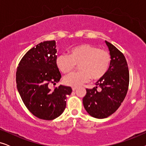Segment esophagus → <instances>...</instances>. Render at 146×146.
I'll list each match as a JSON object with an SVG mask.
<instances>
[{
  "instance_id": "34e87169",
  "label": "esophagus",
  "mask_w": 146,
  "mask_h": 146,
  "mask_svg": "<svg viewBox=\"0 0 146 146\" xmlns=\"http://www.w3.org/2000/svg\"><path fill=\"white\" fill-rule=\"evenodd\" d=\"M72 89L73 91H75L77 89V88L76 87H72Z\"/></svg>"
}]
</instances>
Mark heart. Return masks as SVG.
<instances>
[{"label":"heart","instance_id":"obj_1","mask_svg":"<svg viewBox=\"0 0 146 146\" xmlns=\"http://www.w3.org/2000/svg\"><path fill=\"white\" fill-rule=\"evenodd\" d=\"M111 62L110 53L96 46L82 44L70 50V54H62L56 58L58 69L68 74L79 64L80 71L72 73L64 78V83L69 86L77 87L88 81L102 78L108 70Z\"/></svg>","mask_w":146,"mask_h":146}]
</instances>
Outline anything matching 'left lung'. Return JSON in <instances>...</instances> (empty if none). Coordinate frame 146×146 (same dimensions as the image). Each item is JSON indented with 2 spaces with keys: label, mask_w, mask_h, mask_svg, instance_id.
I'll use <instances>...</instances> for the list:
<instances>
[{
  "label": "left lung",
  "mask_w": 146,
  "mask_h": 146,
  "mask_svg": "<svg viewBox=\"0 0 146 146\" xmlns=\"http://www.w3.org/2000/svg\"><path fill=\"white\" fill-rule=\"evenodd\" d=\"M111 57L106 74L96 83V86L86 89L83 104L87 112L102 119L115 112L123 102L129 86V74L124 55L113 44L106 41ZM100 91L97 90V88Z\"/></svg>",
  "instance_id": "obj_1"
}]
</instances>
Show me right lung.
<instances>
[{
  "instance_id": "add662e5",
  "label": "right lung",
  "mask_w": 146,
  "mask_h": 146,
  "mask_svg": "<svg viewBox=\"0 0 146 146\" xmlns=\"http://www.w3.org/2000/svg\"><path fill=\"white\" fill-rule=\"evenodd\" d=\"M55 40L44 41L29 50L18 66L16 81L19 94L28 110L36 117L52 120L60 116L66 106L69 86L60 85L51 90L50 84L60 81Z\"/></svg>"
}]
</instances>
